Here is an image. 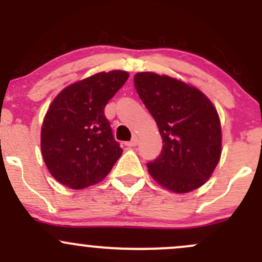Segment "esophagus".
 Instances as JSON below:
<instances>
[{"label":"esophagus","mask_w":262,"mask_h":262,"mask_svg":"<svg viewBox=\"0 0 262 262\" xmlns=\"http://www.w3.org/2000/svg\"><path fill=\"white\" fill-rule=\"evenodd\" d=\"M125 145H127V146H135V145H138V138L137 137H133V138H132L130 141H127V143H125Z\"/></svg>","instance_id":"1"}]
</instances>
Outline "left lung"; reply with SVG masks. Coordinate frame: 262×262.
<instances>
[{"mask_svg": "<svg viewBox=\"0 0 262 262\" xmlns=\"http://www.w3.org/2000/svg\"><path fill=\"white\" fill-rule=\"evenodd\" d=\"M134 85L164 143L158 159L146 164L149 173L175 193L201 187L222 154L217 110L196 87L166 75L138 73Z\"/></svg>", "mask_w": 262, "mask_h": 262, "instance_id": "8db88e82", "label": "left lung"}]
</instances>
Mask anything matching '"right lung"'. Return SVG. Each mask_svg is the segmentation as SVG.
Instances as JSON below:
<instances>
[{"instance_id":"add662e5","label":"right lung","mask_w":262,"mask_h":262,"mask_svg":"<svg viewBox=\"0 0 262 262\" xmlns=\"http://www.w3.org/2000/svg\"><path fill=\"white\" fill-rule=\"evenodd\" d=\"M128 73H98L65 87L54 98L41 127V155L56 181L81 189L102 181L123 150L104 107Z\"/></svg>"}]
</instances>
